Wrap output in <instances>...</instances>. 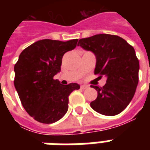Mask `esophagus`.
Here are the masks:
<instances>
[{
	"instance_id": "1",
	"label": "esophagus",
	"mask_w": 150,
	"mask_h": 150,
	"mask_svg": "<svg viewBox=\"0 0 150 150\" xmlns=\"http://www.w3.org/2000/svg\"><path fill=\"white\" fill-rule=\"evenodd\" d=\"M80 88H82V89H86V88H88V85H81V87Z\"/></svg>"
}]
</instances>
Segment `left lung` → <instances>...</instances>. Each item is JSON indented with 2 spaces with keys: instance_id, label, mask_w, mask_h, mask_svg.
Instances as JSON below:
<instances>
[{
  "instance_id": "left-lung-1",
  "label": "left lung",
  "mask_w": 150,
  "mask_h": 150,
  "mask_svg": "<svg viewBox=\"0 0 150 150\" xmlns=\"http://www.w3.org/2000/svg\"><path fill=\"white\" fill-rule=\"evenodd\" d=\"M78 46L94 54L95 74L107 78L103 88L91 86L98 93L90 104L91 108L104 116L120 113L131 102L138 84L140 67L134 48L122 38L106 34L79 39Z\"/></svg>"
}]
</instances>
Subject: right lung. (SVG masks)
<instances>
[{"label": "right lung", "mask_w": 150, "mask_h": 150, "mask_svg": "<svg viewBox=\"0 0 150 150\" xmlns=\"http://www.w3.org/2000/svg\"><path fill=\"white\" fill-rule=\"evenodd\" d=\"M78 39L39 40L22 51L14 66V86L21 104L37 121L52 124L68 110V96L80 86L62 85L54 79L61 71L63 54L75 49Z\"/></svg>", "instance_id": "1"}]
</instances>
